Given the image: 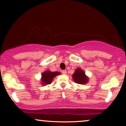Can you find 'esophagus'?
Listing matches in <instances>:
<instances>
[{
  "label": "esophagus",
  "instance_id": "obj_1",
  "mask_svg": "<svg viewBox=\"0 0 126 126\" xmlns=\"http://www.w3.org/2000/svg\"><path fill=\"white\" fill-rule=\"evenodd\" d=\"M62 73H63V75H66V70H63V71H62Z\"/></svg>",
  "mask_w": 126,
  "mask_h": 126
}]
</instances>
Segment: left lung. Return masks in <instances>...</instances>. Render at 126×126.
Here are the masks:
<instances>
[{"instance_id": "obj_1", "label": "left lung", "mask_w": 126, "mask_h": 126, "mask_svg": "<svg viewBox=\"0 0 126 126\" xmlns=\"http://www.w3.org/2000/svg\"><path fill=\"white\" fill-rule=\"evenodd\" d=\"M73 80L76 83L83 84H86L88 82V77L86 76L84 71L80 68H77L73 75Z\"/></svg>"}]
</instances>
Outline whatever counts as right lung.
I'll return each mask as SVG.
<instances>
[{"instance_id":"right-lung-1","label":"right lung","mask_w":126,"mask_h":126,"mask_svg":"<svg viewBox=\"0 0 126 126\" xmlns=\"http://www.w3.org/2000/svg\"><path fill=\"white\" fill-rule=\"evenodd\" d=\"M60 72H50L49 70L44 72L42 74V81L43 85L50 84L51 83L53 78L57 75H60Z\"/></svg>"}]
</instances>
